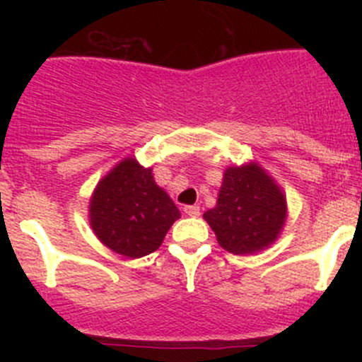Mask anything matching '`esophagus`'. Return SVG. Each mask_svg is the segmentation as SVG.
Returning <instances> with one entry per match:
<instances>
[{"label":"esophagus","instance_id":"esophagus-1","mask_svg":"<svg viewBox=\"0 0 362 362\" xmlns=\"http://www.w3.org/2000/svg\"><path fill=\"white\" fill-rule=\"evenodd\" d=\"M184 214L189 215V217H198L199 206H196V204H187V206H184Z\"/></svg>","mask_w":362,"mask_h":362}]
</instances>
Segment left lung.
I'll return each instance as SVG.
<instances>
[{
    "label": "left lung",
    "mask_w": 362,
    "mask_h": 362,
    "mask_svg": "<svg viewBox=\"0 0 362 362\" xmlns=\"http://www.w3.org/2000/svg\"><path fill=\"white\" fill-rule=\"evenodd\" d=\"M286 198L257 166L228 168L217 206L204 211L222 249L245 255L272 245L286 222Z\"/></svg>",
    "instance_id": "1"
}]
</instances>
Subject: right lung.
Returning <instances> with one entry per match:
<instances>
[{"label":"right lung","instance_id":"obj_1","mask_svg":"<svg viewBox=\"0 0 362 362\" xmlns=\"http://www.w3.org/2000/svg\"><path fill=\"white\" fill-rule=\"evenodd\" d=\"M89 211L98 238L133 259L158 250L180 217L170 196L156 185L151 168L134 159L122 160L98 184Z\"/></svg>","mask_w":362,"mask_h":362}]
</instances>
